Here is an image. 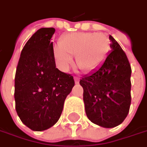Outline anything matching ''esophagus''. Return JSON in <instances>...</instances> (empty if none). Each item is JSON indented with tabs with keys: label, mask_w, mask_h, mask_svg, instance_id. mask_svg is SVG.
Instances as JSON below:
<instances>
[{
	"label": "esophagus",
	"mask_w": 147,
	"mask_h": 147,
	"mask_svg": "<svg viewBox=\"0 0 147 147\" xmlns=\"http://www.w3.org/2000/svg\"><path fill=\"white\" fill-rule=\"evenodd\" d=\"M74 80H75V83H79V82H80V79H79V78H77V77H75V78H74Z\"/></svg>",
	"instance_id": "34e87169"
}]
</instances>
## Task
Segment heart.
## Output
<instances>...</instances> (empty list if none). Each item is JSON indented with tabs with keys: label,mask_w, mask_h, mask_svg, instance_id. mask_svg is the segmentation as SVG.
<instances>
[{
	"label": "heart",
	"mask_w": 147,
	"mask_h": 147,
	"mask_svg": "<svg viewBox=\"0 0 147 147\" xmlns=\"http://www.w3.org/2000/svg\"><path fill=\"white\" fill-rule=\"evenodd\" d=\"M109 49L107 37L100 33L76 32L62 36L60 46L53 49L56 64L62 71H67L75 56L76 64L83 71L98 70L105 61Z\"/></svg>",
	"instance_id": "obj_1"
}]
</instances>
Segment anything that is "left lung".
Returning a JSON list of instances; mask_svg holds the SVG:
<instances>
[{
    "mask_svg": "<svg viewBox=\"0 0 147 147\" xmlns=\"http://www.w3.org/2000/svg\"><path fill=\"white\" fill-rule=\"evenodd\" d=\"M111 50L98 70L80 80L88 119L105 128L118 126L131 105L129 61L118 42L109 35Z\"/></svg>",
    "mask_w": 147,
    "mask_h": 147,
    "instance_id": "left-lung-1",
    "label": "left lung"
}]
</instances>
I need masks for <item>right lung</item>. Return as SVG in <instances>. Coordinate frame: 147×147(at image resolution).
I'll list each match as a JSON object with an SVG mask.
<instances>
[{
    "instance_id": "add662e5",
    "label": "right lung",
    "mask_w": 147,
    "mask_h": 147,
    "mask_svg": "<svg viewBox=\"0 0 147 147\" xmlns=\"http://www.w3.org/2000/svg\"><path fill=\"white\" fill-rule=\"evenodd\" d=\"M55 29L41 28L24 45L15 77L16 110L30 129L42 131L61 117L73 76L56 67L51 42Z\"/></svg>"
}]
</instances>
